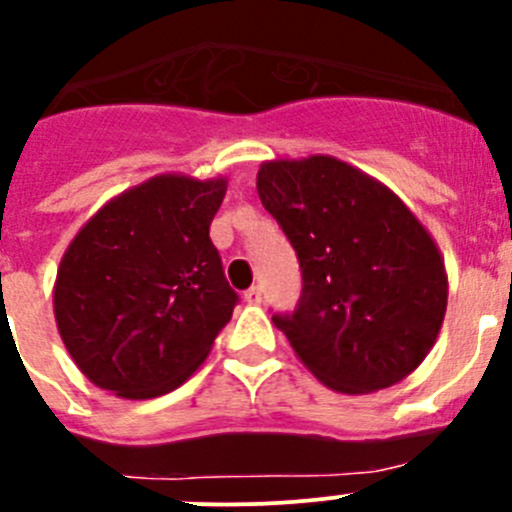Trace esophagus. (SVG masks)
<instances>
[{
  "label": "esophagus",
  "mask_w": 512,
  "mask_h": 512,
  "mask_svg": "<svg viewBox=\"0 0 512 512\" xmlns=\"http://www.w3.org/2000/svg\"><path fill=\"white\" fill-rule=\"evenodd\" d=\"M245 302H250V305H260V302H262V287L252 285L250 290H245Z\"/></svg>",
  "instance_id": "34e87169"
}]
</instances>
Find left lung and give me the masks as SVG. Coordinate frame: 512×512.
<instances>
[{
  "label": "left lung",
  "instance_id": "1",
  "mask_svg": "<svg viewBox=\"0 0 512 512\" xmlns=\"http://www.w3.org/2000/svg\"><path fill=\"white\" fill-rule=\"evenodd\" d=\"M257 195L295 247L302 295L272 315L337 393L390 388L425 360L448 307L438 245L395 192L327 155L265 162Z\"/></svg>",
  "mask_w": 512,
  "mask_h": 512
}]
</instances>
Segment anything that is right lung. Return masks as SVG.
Segmentation results:
<instances>
[{"label": "right lung", "instance_id": "obj_1", "mask_svg": "<svg viewBox=\"0 0 512 512\" xmlns=\"http://www.w3.org/2000/svg\"><path fill=\"white\" fill-rule=\"evenodd\" d=\"M227 180L157 175L109 200L64 252L54 317L79 370L119 398L180 388L230 322L210 225Z\"/></svg>", "mask_w": 512, "mask_h": 512}]
</instances>
